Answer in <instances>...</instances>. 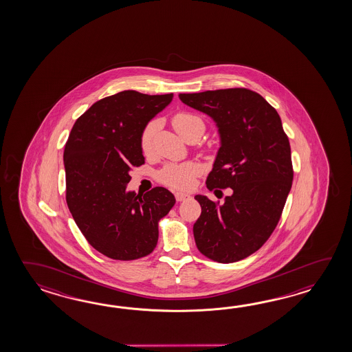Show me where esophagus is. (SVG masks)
<instances>
[{
    "instance_id": "obj_1",
    "label": "esophagus",
    "mask_w": 352,
    "mask_h": 352,
    "mask_svg": "<svg viewBox=\"0 0 352 352\" xmlns=\"http://www.w3.org/2000/svg\"><path fill=\"white\" fill-rule=\"evenodd\" d=\"M175 197H176V201L181 202L185 201V200L188 199L190 196L187 194H184V192H176V194H175Z\"/></svg>"
}]
</instances>
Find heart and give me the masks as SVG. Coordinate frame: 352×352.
Masks as SVG:
<instances>
[{
	"label": "heart",
	"instance_id": "1",
	"mask_svg": "<svg viewBox=\"0 0 352 352\" xmlns=\"http://www.w3.org/2000/svg\"><path fill=\"white\" fill-rule=\"evenodd\" d=\"M173 128L177 131L179 135L184 138H190V135L195 133L199 127L204 129V122L200 117L195 116L192 113H176L171 120ZM156 122H150L143 128L140 135V147L144 156H148L153 147V137L156 132ZM202 168L200 164L195 161H188L184 164H170L166 165L160 173L158 179L164 185L177 190H186L194 185V181L200 173Z\"/></svg>",
	"mask_w": 352,
	"mask_h": 352
}]
</instances>
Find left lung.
Listing matches in <instances>:
<instances>
[{"label": "left lung", "mask_w": 352, "mask_h": 352, "mask_svg": "<svg viewBox=\"0 0 352 352\" xmlns=\"http://www.w3.org/2000/svg\"><path fill=\"white\" fill-rule=\"evenodd\" d=\"M179 97L209 114L219 127L221 146L206 187L232 190L221 205L195 196L201 206L194 224L196 247L211 261L238 262L263 247L282 217L293 181L288 135L277 111L253 90H206Z\"/></svg>", "instance_id": "8db88e82"}]
</instances>
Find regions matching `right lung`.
Instances as JSON below:
<instances>
[{
  "instance_id": "right-lung-1",
  "label": "right lung",
  "mask_w": 352,
  "mask_h": 352,
  "mask_svg": "<svg viewBox=\"0 0 352 352\" xmlns=\"http://www.w3.org/2000/svg\"><path fill=\"white\" fill-rule=\"evenodd\" d=\"M124 90L96 102L76 120L64 150L67 204L85 239L116 261H135L157 245L158 221L175 205L165 187L126 190L129 173L144 164L143 128L173 100Z\"/></svg>"
}]
</instances>
